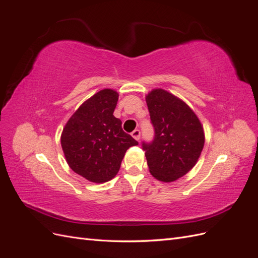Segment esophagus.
I'll return each instance as SVG.
<instances>
[{"instance_id":"1","label":"esophagus","mask_w":258,"mask_h":258,"mask_svg":"<svg viewBox=\"0 0 258 258\" xmlns=\"http://www.w3.org/2000/svg\"><path fill=\"white\" fill-rule=\"evenodd\" d=\"M131 136H132V138L134 139H136L137 141H139V139H140V136H141V132H140V130L139 129H136L135 131H132V134H131Z\"/></svg>"}]
</instances>
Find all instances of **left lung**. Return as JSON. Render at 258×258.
<instances>
[{
    "instance_id": "obj_1",
    "label": "left lung",
    "mask_w": 258,
    "mask_h": 258,
    "mask_svg": "<svg viewBox=\"0 0 258 258\" xmlns=\"http://www.w3.org/2000/svg\"><path fill=\"white\" fill-rule=\"evenodd\" d=\"M146 104L155 129L154 141L143 143L148 170L161 182H174L196 165L205 145V130L191 108L172 93L156 88Z\"/></svg>"
}]
</instances>
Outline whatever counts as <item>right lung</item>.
Listing matches in <instances>:
<instances>
[{"instance_id": "right-lung-1", "label": "right lung", "mask_w": 258, "mask_h": 258, "mask_svg": "<svg viewBox=\"0 0 258 258\" xmlns=\"http://www.w3.org/2000/svg\"><path fill=\"white\" fill-rule=\"evenodd\" d=\"M117 101V91H98L77 108L62 130L61 146L68 165L92 183L115 177L128 148L139 144L113 115Z\"/></svg>"}]
</instances>
